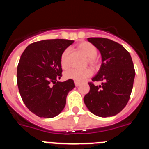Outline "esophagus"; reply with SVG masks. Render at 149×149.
Returning <instances> with one entry per match:
<instances>
[{
	"instance_id": "1",
	"label": "esophagus",
	"mask_w": 149,
	"mask_h": 149,
	"mask_svg": "<svg viewBox=\"0 0 149 149\" xmlns=\"http://www.w3.org/2000/svg\"><path fill=\"white\" fill-rule=\"evenodd\" d=\"M74 84H75L76 87H79L81 83H80V82H77V81H74Z\"/></svg>"
}]
</instances>
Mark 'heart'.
<instances>
[{
	"instance_id": "heart-1",
	"label": "heart",
	"mask_w": 149,
	"mask_h": 149,
	"mask_svg": "<svg viewBox=\"0 0 149 149\" xmlns=\"http://www.w3.org/2000/svg\"><path fill=\"white\" fill-rule=\"evenodd\" d=\"M77 48L80 51H81L85 55V56L87 57V62L89 65L92 67H96L97 65V59L96 56H97L98 50L97 48L89 42H82L80 43L77 45ZM69 49H66L62 53L61 56L60 63L62 68H68L69 66ZM92 74L91 70L89 68H86L84 70H77L74 68L68 70L65 73V77L66 79L73 80V81H77V82H82L84 81L86 78L90 77Z\"/></svg>"
}]
</instances>
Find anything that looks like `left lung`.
Returning <instances> with one entry per match:
<instances>
[{"instance_id": "obj_1", "label": "left lung", "mask_w": 149, "mask_h": 149, "mask_svg": "<svg viewBox=\"0 0 149 149\" xmlns=\"http://www.w3.org/2000/svg\"><path fill=\"white\" fill-rule=\"evenodd\" d=\"M102 56V65L93 81H101L100 86L89 83L90 91L84 102L91 113L106 118L121 111L130 97L135 69L129 52L110 39L89 38Z\"/></svg>"}]
</instances>
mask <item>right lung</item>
Instances as JSON below:
<instances>
[{
  "mask_svg": "<svg viewBox=\"0 0 149 149\" xmlns=\"http://www.w3.org/2000/svg\"><path fill=\"white\" fill-rule=\"evenodd\" d=\"M74 40L53 39L37 41L25 48L17 67V85L26 107L40 118L56 117L65 106L73 80L62 77V53Z\"/></svg>",
  "mask_w": 149,
  "mask_h": 149,
  "instance_id": "add662e5",
  "label": "right lung"
}]
</instances>
